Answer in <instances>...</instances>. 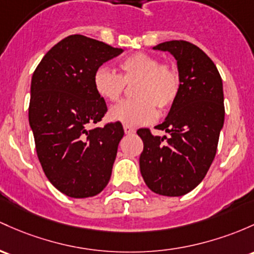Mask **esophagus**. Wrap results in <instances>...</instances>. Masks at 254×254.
Instances as JSON below:
<instances>
[{
	"instance_id": "1",
	"label": "esophagus",
	"mask_w": 254,
	"mask_h": 254,
	"mask_svg": "<svg viewBox=\"0 0 254 254\" xmlns=\"http://www.w3.org/2000/svg\"><path fill=\"white\" fill-rule=\"evenodd\" d=\"M124 131L127 135H131V133H135L136 130L132 127H130V125H124Z\"/></svg>"
}]
</instances>
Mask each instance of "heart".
Listing matches in <instances>:
<instances>
[{"instance_id": "heart-1", "label": "heart", "mask_w": 254, "mask_h": 254, "mask_svg": "<svg viewBox=\"0 0 254 254\" xmlns=\"http://www.w3.org/2000/svg\"><path fill=\"white\" fill-rule=\"evenodd\" d=\"M121 73L100 66L95 69L93 84L96 94L106 101H116L125 84H132L135 99L123 100L111 107V121L138 127L157 118V108L168 110L177 100L181 89L180 74L174 66L147 53H135L119 63Z\"/></svg>"}]
</instances>
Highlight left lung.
<instances>
[{
	"label": "left lung",
	"mask_w": 254,
	"mask_h": 254,
	"mask_svg": "<svg viewBox=\"0 0 254 254\" xmlns=\"http://www.w3.org/2000/svg\"><path fill=\"white\" fill-rule=\"evenodd\" d=\"M177 60L181 89L159 130L170 136H153L137 130L143 141L140 170L152 191L181 196L199 185L207 174L224 124V95L221 74L199 47L187 41H169L153 47Z\"/></svg>",
	"instance_id": "obj_1"
}]
</instances>
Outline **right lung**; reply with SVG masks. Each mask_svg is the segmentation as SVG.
I'll return each instance as SVG.
<instances>
[{
	"label": "right lung",
	"instance_id": "1",
	"mask_svg": "<svg viewBox=\"0 0 254 254\" xmlns=\"http://www.w3.org/2000/svg\"><path fill=\"white\" fill-rule=\"evenodd\" d=\"M122 48L82 35L55 44L33 72L29 122L42 169L53 186L83 199L104 190L124 136L119 122L89 129L107 112L93 84L97 67Z\"/></svg>",
	"mask_w": 254,
	"mask_h": 254
}]
</instances>
